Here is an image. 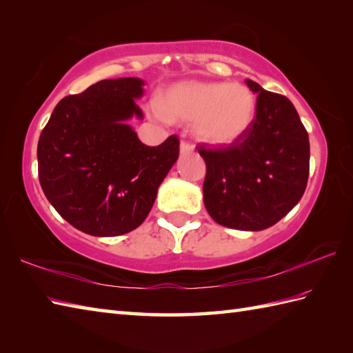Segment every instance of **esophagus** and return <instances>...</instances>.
Returning a JSON list of instances; mask_svg holds the SVG:
<instances>
[{"instance_id": "esophagus-1", "label": "esophagus", "mask_w": 353, "mask_h": 353, "mask_svg": "<svg viewBox=\"0 0 353 353\" xmlns=\"http://www.w3.org/2000/svg\"><path fill=\"white\" fill-rule=\"evenodd\" d=\"M192 152H194L192 144H190V142H186V141L181 142V153L182 154H188V153H192Z\"/></svg>"}]
</instances>
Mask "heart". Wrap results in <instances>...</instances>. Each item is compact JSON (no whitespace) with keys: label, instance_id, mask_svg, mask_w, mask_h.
<instances>
[{"label":"heart","instance_id":"obj_1","mask_svg":"<svg viewBox=\"0 0 353 353\" xmlns=\"http://www.w3.org/2000/svg\"><path fill=\"white\" fill-rule=\"evenodd\" d=\"M159 121L194 123V134L211 145H230L249 132L256 114V99L243 83L179 81L148 108Z\"/></svg>","mask_w":353,"mask_h":353}]
</instances>
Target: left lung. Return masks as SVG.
I'll return each mask as SVG.
<instances>
[{"mask_svg": "<svg viewBox=\"0 0 353 353\" xmlns=\"http://www.w3.org/2000/svg\"><path fill=\"white\" fill-rule=\"evenodd\" d=\"M256 117L228 148L199 147L206 162L203 201L212 220L238 230H264L302 199L310 174V138L287 97L247 80Z\"/></svg>", "mask_w": 353, "mask_h": 353, "instance_id": "1", "label": "left lung"}]
</instances>
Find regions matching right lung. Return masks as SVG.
<instances>
[{
	"label": "right lung",
	"mask_w": 353,
	"mask_h": 353,
	"mask_svg": "<svg viewBox=\"0 0 353 353\" xmlns=\"http://www.w3.org/2000/svg\"><path fill=\"white\" fill-rule=\"evenodd\" d=\"M144 80H101L59 101L37 142L45 197L71 226L118 236L141 226L179 157V139L148 147L127 124L144 118Z\"/></svg>",
	"instance_id": "1"
}]
</instances>
